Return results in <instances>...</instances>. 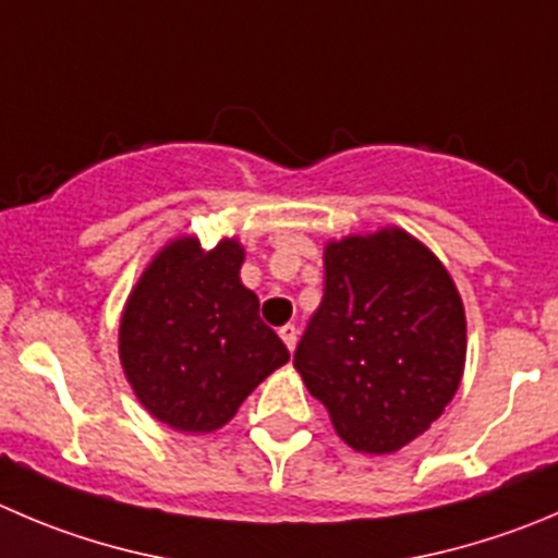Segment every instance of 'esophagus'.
Here are the masks:
<instances>
[{
    "label": "esophagus",
    "mask_w": 558,
    "mask_h": 558,
    "mask_svg": "<svg viewBox=\"0 0 558 558\" xmlns=\"http://www.w3.org/2000/svg\"><path fill=\"white\" fill-rule=\"evenodd\" d=\"M279 337H282V342L288 344V350H293L295 342H299V328H295L293 323H288V326L279 328Z\"/></svg>",
    "instance_id": "obj_1"
}]
</instances>
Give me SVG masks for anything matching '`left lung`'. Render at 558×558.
Returning <instances> with one entry per match:
<instances>
[{"label":"left lung","instance_id":"8db88e82","mask_svg":"<svg viewBox=\"0 0 558 558\" xmlns=\"http://www.w3.org/2000/svg\"><path fill=\"white\" fill-rule=\"evenodd\" d=\"M326 290L295 369L348 447L391 454L429 429L465 367V310L444 263L400 227L328 241Z\"/></svg>","mask_w":558,"mask_h":558}]
</instances>
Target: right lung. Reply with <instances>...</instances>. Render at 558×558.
<instances>
[{
	"instance_id": "1",
	"label": "right lung",
	"mask_w": 558,
	"mask_h": 558,
	"mask_svg": "<svg viewBox=\"0 0 558 558\" xmlns=\"http://www.w3.org/2000/svg\"><path fill=\"white\" fill-rule=\"evenodd\" d=\"M238 238L203 248L194 235L153 257L120 317V362L136 400L180 433H214L288 364L290 353L241 282Z\"/></svg>"
}]
</instances>
